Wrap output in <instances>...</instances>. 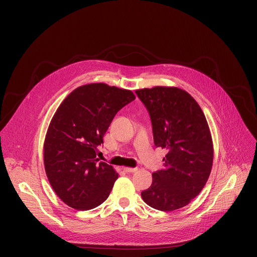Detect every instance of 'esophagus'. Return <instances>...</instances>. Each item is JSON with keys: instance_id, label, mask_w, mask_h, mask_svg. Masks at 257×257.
<instances>
[{"instance_id": "obj_1", "label": "esophagus", "mask_w": 257, "mask_h": 257, "mask_svg": "<svg viewBox=\"0 0 257 257\" xmlns=\"http://www.w3.org/2000/svg\"><path fill=\"white\" fill-rule=\"evenodd\" d=\"M124 171L126 173H134L138 171V168H124Z\"/></svg>"}]
</instances>
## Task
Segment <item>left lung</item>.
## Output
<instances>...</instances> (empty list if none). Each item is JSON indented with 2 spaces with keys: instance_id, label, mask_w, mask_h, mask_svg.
<instances>
[{
  "instance_id": "obj_1",
  "label": "left lung",
  "mask_w": 257,
  "mask_h": 257,
  "mask_svg": "<svg viewBox=\"0 0 257 257\" xmlns=\"http://www.w3.org/2000/svg\"><path fill=\"white\" fill-rule=\"evenodd\" d=\"M136 92L149 111L155 146L168 150L164 169L152 174L142 198L158 210L179 209L199 195L209 177L213 147L207 120L181 88L155 86Z\"/></svg>"
}]
</instances>
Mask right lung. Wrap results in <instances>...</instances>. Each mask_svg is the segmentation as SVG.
I'll return each mask as SVG.
<instances>
[{
	"label": "right lung",
	"mask_w": 257,
	"mask_h": 257,
	"mask_svg": "<svg viewBox=\"0 0 257 257\" xmlns=\"http://www.w3.org/2000/svg\"><path fill=\"white\" fill-rule=\"evenodd\" d=\"M136 99L131 90L91 83L73 90L54 114L44 145L47 177L66 205L99 206L118 175L97 158L98 147L116 112Z\"/></svg>",
	"instance_id": "right-lung-1"
}]
</instances>
